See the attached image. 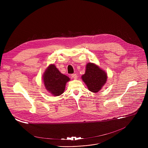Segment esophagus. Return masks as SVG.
I'll list each match as a JSON object with an SVG mask.
<instances>
[{"mask_svg":"<svg viewBox=\"0 0 148 148\" xmlns=\"http://www.w3.org/2000/svg\"><path fill=\"white\" fill-rule=\"evenodd\" d=\"M71 76L72 77H73L74 79H77V76L76 73H73V74H72L71 75Z\"/></svg>","mask_w":148,"mask_h":148,"instance_id":"1","label":"esophagus"}]
</instances>
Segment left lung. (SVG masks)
Masks as SVG:
<instances>
[{
  "label": "left lung",
  "mask_w": 148,
  "mask_h": 148,
  "mask_svg": "<svg viewBox=\"0 0 148 148\" xmlns=\"http://www.w3.org/2000/svg\"><path fill=\"white\" fill-rule=\"evenodd\" d=\"M82 78L89 90L97 93L106 84L107 75L104 71L97 65L89 63L86 65L85 73Z\"/></svg>",
  "instance_id": "1"
}]
</instances>
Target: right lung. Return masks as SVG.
<instances>
[{"instance_id":"1","label":"right lung","mask_w":148,"mask_h":148,"mask_svg":"<svg viewBox=\"0 0 148 148\" xmlns=\"http://www.w3.org/2000/svg\"><path fill=\"white\" fill-rule=\"evenodd\" d=\"M44 84L46 89L53 96L61 95L65 90L66 83L70 79L62 74L54 64L47 68L42 76Z\"/></svg>"}]
</instances>
